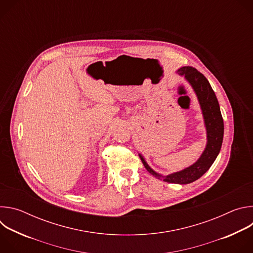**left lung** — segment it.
Masks as SVG:
<instances>
[{"instance_id":"8db88e82","label":"left lung","mask_w":253,"mask_h":253,"mask_svg":"<svg viewBox=\"0 0 253 253\" xmlns=\"http://www.w3.org/2000/svg\"><path fill=\"white\" fill-rule=\"evenodd\" d=\"M178 72L191 84L199 100L207 131L206 148L200 158L193 165L182 171L172 173L167 176H162L153 171L141 155L140 159L144 167L154 177L168 183L188 184L200 178L210 168L217 157L222 145L224 125L217 98H216V95L205 76L190 66L180 68Z\"/></svg>"}]
</instances>
